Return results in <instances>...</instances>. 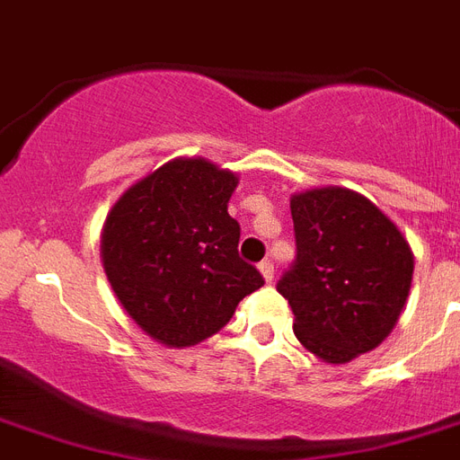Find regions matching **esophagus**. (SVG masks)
<instances>
[{
	"label": "esophagus",
	"mask_w": 460,
	"mask_h": 460,
	"mask_svg": "<svg viewBox=\"0 0 460 460\" xmlns=\"http://www.w3.org/2000/svg\"><path fill=\"white\" fill-rule=\"evenodd\" d=\"M258 267H260V272H262V277H265V281L274 279V262H272V260H262Z\"/></svg>",
	"instance_id": "esophagus-1"
}]
</instances>
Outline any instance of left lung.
I'll use <instances>...</instances> for the list:
<instances>
[{
  "label": "left lung",
  "mask_w": 460,
  "mask_h": 460,
  "mask_svg": "<svg viewBox=\"0 0 460 460\" xmlns=\"http://www.w3.org/2000/svg\"><path fill=\"white\" fill-rule=\"evenodd\" d=\"M296 260L277 281L294 332L327 363H349L385 341L413 279V252L396 224L349 188L291 198Z\"/></svg>",
  "instance_id": "1"
}]
</instances>
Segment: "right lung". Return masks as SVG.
<instances>
[{"label": "right lung", "instance_id": "1", "mask_svg": "<svg viewBox=\"0 0 460 460\" xmlns=\"http://www.w3.org/2000/svg\"><path fill=\"white\" fill-rule=\"evenodd\" d=\"M238 179L205 159H173L121 195L102 234L104 272L136 324L181 349L231 320L262 274L238 255L226 212Z\"/></svg>", "mask_w": 460, "mask_h": 460}]
</instances>
